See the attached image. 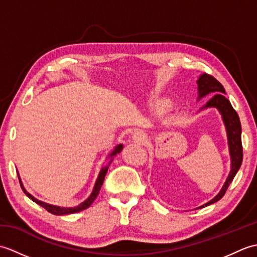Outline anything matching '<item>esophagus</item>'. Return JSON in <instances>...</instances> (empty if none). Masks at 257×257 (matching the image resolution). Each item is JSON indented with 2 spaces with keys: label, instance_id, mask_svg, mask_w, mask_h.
Masks as SVG:
<instances>
[{
  "label": "esophagus",
  "instance_id": "obj_1",
  "mask_svg": "<svg viewBox=\"0 0 257 257\" xmlns=\"http://www.w3.org/2000/svg\"><path fill=\"white\" fill-rule=\"evenodd\" d=\"M133 140L135 143H143V141L146 140V134L144 132H141V130H137V132H135L133 134Z\"/></svg>",
  "mask_w": 257,
  "mask_h": 257
}]
</instances>
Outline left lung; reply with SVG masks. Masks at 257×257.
Segmentation results:
<instances>
[{"mask_svg": "<svg viewBox=\"0 0 257 257\" xmlns=\"http://www.w3.org/2000/svg\"><path fill=\"white\" fill-rule=\"evenodd\" d=\"M198 87H199V97L202 98L209 94L214 93L215 95L211 99L206 102V105L203 108L207 107H215L219 109V111L222 114L223 121H224L226 133H227V140H228V148H230V155H231V171L226 181L223 185L220 193L217 194L214 199L207 202L204 205L200 206V209L204 206L210 205L212 203H215L223 198L225 194L228 185L233 181L234 177L237 173L239 167L242 165L243 160V147H242V127L241 121H239L237 112L234 110L230 100L225 98L224 94V87L222 86L219 80L215 79L210 74H202L198 80Z\"/></svg>", "mask_w": 257, "mask_h": 257, "instance_id": "obj_1", "label": "left lung"}]
</instances>
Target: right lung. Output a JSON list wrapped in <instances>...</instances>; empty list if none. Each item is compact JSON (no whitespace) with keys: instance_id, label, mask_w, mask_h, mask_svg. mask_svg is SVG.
<instances>
[{"instance_id":"obj_1","label":"right lung","mask_w":257,"mask_h":257,"mask_svg":"<svg viewBox=\"0 0 257 257\" xmlns=\"http://www.w3.org/2000/svg\"><path fill=\"white\" fill-rule=\"evenodd\" d=\"M121 150H122V145H119V146H117L116 148H114V150L111 152L110 156H109V157H113V156H116V155H117V154H119V152L121 151ZM110 162H111V160H110ZM107 170H108V167H106V168H102V169H101V171H100V173H99V176H98V179H97V181H96V183H95L94 190H92V192H91V194H90L89 198L87 199L86 201H84L83 203H81V204H79V205H77V206H75V207H61V206H56V205L47 204V203H45V202H42V201H40V200H37V199H35L34 196L31 195V194H30L29 192H27V191L24 189L23 184H22V182H21V179H20V177H19V180H20V184H21V188H22V190L24 191V193H25L27 196H29V198H30L32 201H34L35 203H37L38 205H41V206L44 207V209H45L46 211H48L50 213H52V214H55V215H65V214H72V213H76V212L83 211V210L87 209V207H89V206L91 205L92 202H94V201H95V199L97 198L98 193H99V190H100L101 185H102V183H103V179H105V176H106V173H107ZM18 176H19V174H18Z\"/></svg>"}]
</instances>
